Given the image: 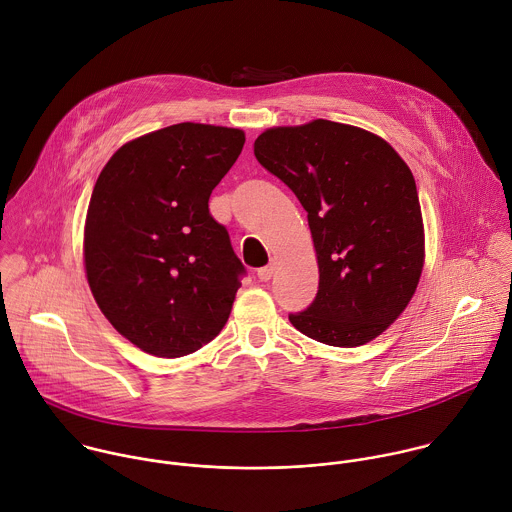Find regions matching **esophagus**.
Masks as SVG:
<instances>
[{
  "mask_svg": "<svg viewBox=\"0 0 512 512\" xmlns=\"http://www.w3.org/2000/svg\"><path fill=\"white\" fill-rule=\"evenodd\" d=\"M273 271H275V265H273V263H269V265H265V267L257 269V277H259L261 281H269V279L273 277Z\"/></svg>",
  "mask_w": 512,
  "mask_h": 512,
  "instance_id": "esophagus-1",
  "label": "esophagus"
}]
</instances>
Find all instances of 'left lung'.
<instances>
[{"label":"left lung","instance_id":"8db88e82","mask_svg":"<svg viewBox=\"0 0 512 512\" xmlns=\"http://www.w3.org/2000/svg\"><path fill=\"white\" fill-rule=\"evenodd\" d=\"M253 149L301 201L317 251V297L289 321L331 347L373 341L405 311L425 263L409 165L379 135L327 119L271 127Z\"/></svg>","mask_w":512,"mask_h":512}]
</instances>
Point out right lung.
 <instances>
[{
  "label": "right lung",
  "mask_w": 512,
  "mask_h": 512,
  "mask_svg": "<svg viewBox=\"0 0 512 512\" xmlns=\"http://www.w3.org/2000/svg\"><path fill=\"white\" fill-rule=\"evenodd\" d=\"M243 143L241 129L177 123L119 147L97 177L87 283L117 333L149 355L195 353L229 319L245 267L209 197Z\"/></svg>",
  "instance_id": "add662e5"
}]
</instances>
